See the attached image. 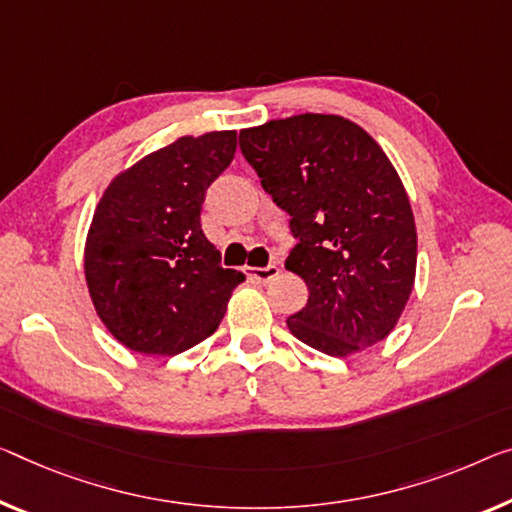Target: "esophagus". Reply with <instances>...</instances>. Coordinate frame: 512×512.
Listing matches in <instances>:
<instances>
[{
	"label": "esophagus",
	"instance_id": "1",
	"mask_svg": "<svg viewBox=\"0 0 512 512\" xmlns=\"http://www.w3.org/2000/svg\"><path fill=\"white\" fill-rule=\"evenodd\" d=\"M279 272H281V267L274 265V263L265 265V267H247V277L256 279V281H263V283L277 279Z\"/></svg>",
	"mask_w": 512,
	"mask_h": 512
}]
</instances>
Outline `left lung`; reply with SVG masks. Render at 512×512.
Wrapping results in <instances>:
<instances>
[{"label": "left lung", "mask_w": 512, "mask_h": 512, "mask_svg": "<svg viewBox=\"0 0 512 512\" xmlns=\"http://www.w3.org/2000/svg\"><path fill=\"white\" fill-rule=\"evenodd\" d=\"M240 151L297 240L286 270L309 302L290 334L332 357L387 338L414 286L416 229L377 141L343 116L300 114L242 130Z\"/></svg>", "instance_id": "1"}]
</instances>
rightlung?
Masks as SVG:
<instances>
[{"label":"right lung","instance_id":"1","mask_svg":"<svg viewBox=\"0 0 512 512\" xmlns=\"http://www.w3.org/2000/svg\"><path fill=\"white\" fill-rule=\"evenodd\" d=\"M233 130L180 137L112 180L93 215L84 274L116 341L141 355H178L222 322L245 274L222 267L201 229L206 190L229 167Z\"/></svg>","mask_w":512,"mask_h":512}]
</instances>
